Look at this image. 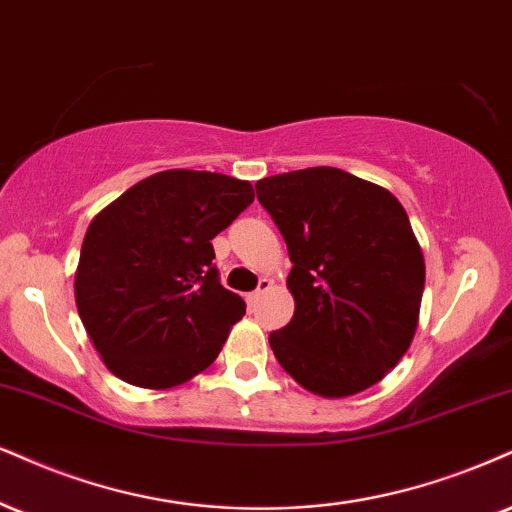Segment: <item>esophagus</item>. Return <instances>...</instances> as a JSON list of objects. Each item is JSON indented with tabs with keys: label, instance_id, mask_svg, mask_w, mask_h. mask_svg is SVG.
<instances>
[{
	"label": "esophagus",
	"instance_id": "esophagus-1",
	"mask_svg": "<svg viewBox=\"0 0 512 512\" xmlns=\"http://www.w3.org/2000/svg\"><path fill=\"white\" fill-rule=\"evenodd\" d=\"M270 287H273V282H270V280H268V277H261V280H258V287H256V289H254V292H251L249 296H246V301H249V306H254V304H256V301H258V299H261V296H263V294H266Z\"/></svg>",
	"mask_w": 512,
	"mask_h": 512
}]
</instances>
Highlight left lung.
<instances>
[{
    "label": "left lung",
    "mask_w": 512,
    "mask_h": 512,
    "mask_svg": "<svg viewBox=\"0 0 512 512\" xmlns=\"http://www.w3.org/2000/svg\"><path fill=\"white\" fill-rule=\"evenodd\" d=\"M294 263V318L270 332L277 363L325 399L358 394L401 361L418 327L425 258L399 199L318 166L256 182Z\"/></svg>",
    "instance_id": "left-lung-1"
}]
</instances>
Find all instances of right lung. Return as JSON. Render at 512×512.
Masks as SVG:
<instances>
[{
	"label": "right lung",
	"instance_id": "obj_1",
	"mask_svg": "<svg viewBox=\"0 0 512 512\" xmlns=\"http://www.w3.org/2000/svg\"><path fill=\"white\" fill-rule=\"evenodd\" d=\"M251 201L246 180L175 168L137 182L94 216L75 304L113 375L170 389L216 361L246 304L220 285L211 239Z\"/></svg>",
	"mask_w": 512,
	"mask_h": 512
}]
</instances>
